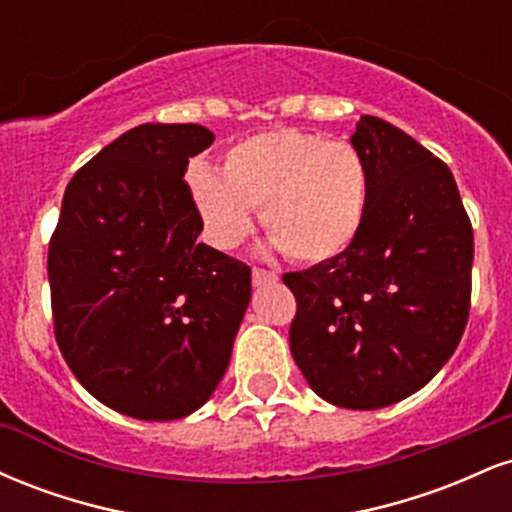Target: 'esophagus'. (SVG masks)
I'll return each mask as SVG.
<instances>
[{
	"label": "esophagus",
	"instance_id": "34e87169",
	"mask_svg": "<svg viewBox=\"0 0 512 512\" xmlns=\"http://www.w3.org/2000/svg\"><path fill=\"white\" fill-rule=\"evenodd\" d=\"M279 279V274L272 272V269H262V267H252V284L262 286V284H274Z\"/></svg>",
	"mask_w": 512,
	"mask_h": 512
}]
</instances>
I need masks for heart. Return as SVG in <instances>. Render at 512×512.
Here are the masks:
<instances>
[{"label": "heart", "instance_id": "1", "mask_svg": "<svg viewBox=\"0 0 512 512\" xmlns=\"http://www.w3.org/2000/svg\"><path fill=\"white\" fill-rule=\"evenodd\" d=\"M190 192L216 248H238L252 231V209H262L264 231L289 260L322 262L356 238L368 175L351 144L274 129L233 146L223 175L192 170Z\"/></svg>", "mask_w": 512, "mask_h": 512}]
</instances>
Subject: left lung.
Returning a JSON list of instances; mask_svg holds the SVG:
<instances>
[{
    "label": "left lung",
    "instance_id": "obj_1",
    "mask_svg": "<svg viewBox=\"0 0 512 512\" xmlns=\"http://www.w3.org/2000/svg\"><path fill=\"white\" fill-rule=\"evenodd\" d=\"M361 228L339 255L284 274L289 342L310 387L344 409L414 395L460 344L472 303L474 231L450 168L407 132L363 115Z\"/></svg>",
    "mask_w": 512,
    "mask_h": 512
}]
</instances>
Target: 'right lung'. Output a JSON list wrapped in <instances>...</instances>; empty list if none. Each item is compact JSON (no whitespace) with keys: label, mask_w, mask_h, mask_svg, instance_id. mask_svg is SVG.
<instances>
[{"label":"right lung","mask_w":512,"mask_h":512,"mask_svg":"<svg viewBox=\"0 0 512 512\" xmlns=\"http://www.w3.org/2000/svg\"><path fill=\"white\" fill-rule=\"evenodd\" d=\"M211 142L202 125L129 129L76 170L50 238L57 346L98 402L132 419L202 407L250 303L248 264L197 243L185 173Z\"/></svg>","instance_id":"1"}]
</instances>
